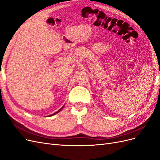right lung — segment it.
I'll use <instances>...</instances> for the list:
<instances>
[{
  "label": "right lung",
  "instance_id": "obj_1",
  "mask_svg": "<svg viewBox=\"0 0 160 160\" xmlns=\"http://www.w3.org/2000/svg\"><path fill=\"white\" fill-rule=\"evenodd\" d=\"M62 109V108H61V109H59V111H57V112H56V113H53V114H52V115H49V116H52V115H55V114H56V113H58V112H59V111H61V109Z\"/></svg>",
  "mask_w": 160,
  "mask_h": 160
}]
</instances>
